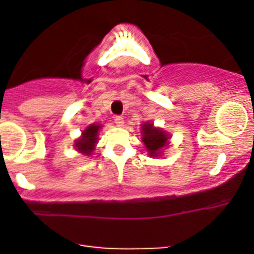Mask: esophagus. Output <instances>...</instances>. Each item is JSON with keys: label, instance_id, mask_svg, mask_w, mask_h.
<instances>
[{"label": "esophagus", "instance_id": "34e87169", "mask_svg": "<svg viewBox=\"0 0 254 254\" xmlns=\"http://www.w3.org/2000/svg\"><path fill=\"white\" fill-rule=\"evenodd\" d=\"M114 122L118 127H123V124H124V118H123L122 115H115Z\"/></svg>", "mask_w": 254, "mask_h": 254}]
</instances>
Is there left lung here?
<instances>
[{"mask_svg": "<svg viewBox=\"0 0 254 254\" xmlns=\"http://www.w3.org/2000/svg\"><path fill=\"white\" fill-rule=\"evenodd\" d=\"M167 135L160 129L153 127V124L142 125V142L150 156H158L160 150L167 145Z\"/></svg>", "mask_w": 254, "mask_h": 254, "instance_id": "8db88e82", "label": "left lung"}]
</instances>
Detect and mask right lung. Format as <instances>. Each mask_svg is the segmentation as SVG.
I'll return each mask as SVG.
<instances>
[{
  "label": "right lung",
  "mask_w": 254,
  "mask_h": 254,
  "mask_svg": "<svg viewBox=\"0 0 254 254\" xmlns=\"http://www.w3.org/2000/svg\"><path fill=\"white\" fill-rule=\"evenodd\" d=\"M99 125H89L88 127H86L83 132H82V136L76 141V147L79 152L86 153V155H91L92 151H93L94 145L97 142V135H98Z\"/></svg>",
  "instance_id": "add662e5"
}]
</instances>
